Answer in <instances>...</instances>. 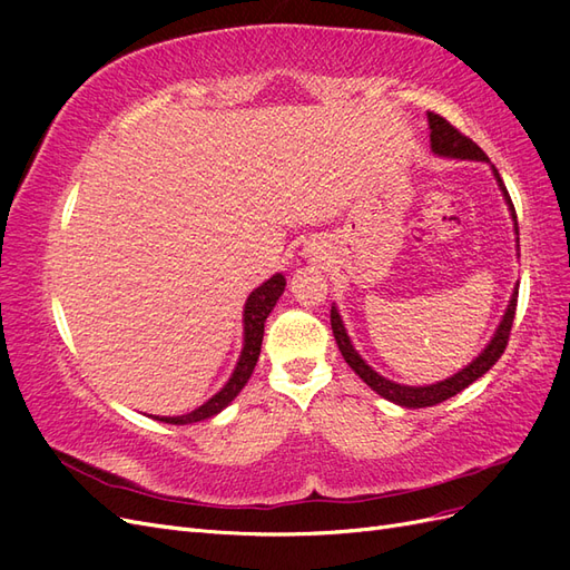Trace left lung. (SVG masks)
<instances>
[{
  "label": "left lung",
  "instance_id": "obj_1",
  "mask_svg": "<svg viewBox=\"0 0 570 570\" xmlns=\"http://www.w3.org/2000/svg\"><path fill=\"white\" fill-rule=\"evenodd\" d=\"M428 126H430V149H433V154H438V157H444V159H469V161L490 164L488 154L482 151L473 140H469V137L461 135L452 124H446L442 116L428 111ZM490 168H492V176H494L499 189H502V197H504V202L509 206V216L513 220V233L519 235V220H515V209H513V204H511V197L507 193L502 178H499L497 168L492 164H490ZM515 243H519V237H515ZM515 247H519V245H515ZM515 297H519V287H513L511 299L507 304V312H504L502 321H499L492 340L485 344V350H482L471 361L469 366H463L452 377H444V381L433 383V385H402V383L387 381L385 375L373 371L366 364V361L361 358V354L354 350V344H352V340L347 335V327H344L342 316H340L335 304L331 306V325H333V335H335V342H337V347H340L344 361H347V364L352 366V371L373 392H377L381 396H385L387 402L400 404L404 409H423V406H435V404H440L444 400H450V396L459 394L461 390H465L471 383H475L478 377L485 375L497 364L499 356L504 354L507 342H509L511 323H513V316H515Z\"/></svg>",
  "mask_w": 570,
  "mask_h": 570
}]
</instances>
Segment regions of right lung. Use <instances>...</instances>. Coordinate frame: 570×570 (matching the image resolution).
<instances>
[{
	"label": "right lung",
	"instance_id": "right-lung-1",
	"mask_svg": "<svg viewBox=\"0 0 570 570\" xmlns=\"http://www.w3.org/2000/svg\"><path fill=\"white\" fill-rule=\"evenodd\" d=\"M285 292V275L275 273L273 278H268L266 283L258 285L252 295L245 302V312H243V352H239V358L235 364L233 375L228 377V383L223 385L212 400H206L202 406H197L195 411L183 413V416H154L161 423H170V425H187V423H199L206 419H214L216 413H220L226 409L235 396L239 394L249 381V375L256 366L258 354H262V340H264V323L268 318V314L273 312L275 302L281 299V295Z\"/></svg>",
	"mask_w": 570,
	"mask_h": 570
}]
</instances>
